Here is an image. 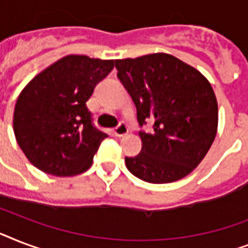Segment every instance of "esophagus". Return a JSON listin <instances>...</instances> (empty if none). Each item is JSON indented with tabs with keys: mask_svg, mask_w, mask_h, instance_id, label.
<instances>
[{
	"mask_svg": "<svg viewBox=\"0 0 248 248\" xmlns=\"http://www.w3.org/2000/svg\"><path fill=\"white\" fill-rule=\"evenodd\" d=\"M127 132H128L127 124H124V122H121V124H118V126H117L114 130H113V134H114L116 136H124V135H126Z\"/></svg>",
	"mask_w": 248,
	"mask_h": 248,
	"instance_id": "1",
	"label": "esophagus"
}]
</instances>
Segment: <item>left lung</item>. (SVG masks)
<instances>
[{"label":"left lung","mask_w":248,"mask_h":248,"mask_svg":"<svg viewBox=\"0 0 248 248\" xmlns=\"http://www.w3.org/2000/svg\"><path fill=\"white\" fill-rule=\"evenodd\" d=\"M117 77L136 107L141 152L126 157L132 175L153 184L183 179L207 155L217 130V101L207 79L169 54L116 60Z\"/></svg>","instance_id":"left-lung-1"}]
</instances>
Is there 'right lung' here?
<instances>
[{
    "label": "right lung",
    "instance_id": "1",
    "mask_svg": "<svg viewBox=\"0 0 248 248\" xmlns=\"http://www.w3.org/2000/svg\"><path fill=\"white\" fill-rule=\"evenodd\" d=\"M114 60L69 55L25 86L15 104L14 132L29 162L55 176L85 172L108 135L93 124L86 101Z\"/></svg>",
    "mask_w": 248,
    "mask_h": 248
}]
</instances>
